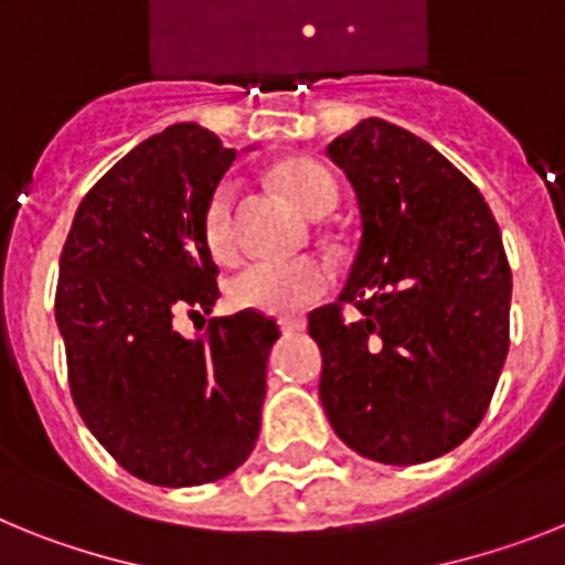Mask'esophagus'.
<instances>
[{
    "label": "esophagus",
    "mask_w": 565,
    "mask_h": 565,
    "mask_svg": "<svg viewBox=\"0 0 565 565\" xmlns=\"http://www.w3.org/2000/svg\"><path fill=\"white\" fill-rule=\"evenodd\" d=\"M278 327H281L284 335H296V332H303V327H307V323H303L301 318H281V321H278Z\"/></svg>",
    "instance_id": "esophagus-1"
}]
</instances>
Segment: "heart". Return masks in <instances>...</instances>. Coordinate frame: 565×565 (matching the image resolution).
Wrapping results in <instances>:
<instances>
[{"mask_svg":"<svg viewBox=\"0 0 565 565\" xmlns=\"http://www.w3.org/2000/svg\"><path fill=\"white\" fill-rule=\"evenodd\" d=\"M276 181L303 213L323 215L335 207L338 184L327 167L312 159H287L276 167ZM235 199L238 184L233 179L218 181L201 213V233L215 262L230 264L238 255L235 235ZM330 267L312 255L284 258V262H253L235 273L227 296L238 310L289 316L316 303L330 289Z\"/></svg>","mask_w":565,"mask_h":565,"instance_id":"b5f03b06","label":"heart"}]
</instances>
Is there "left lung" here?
I'll list each match as a JSON object with an SVG mask.
<instances>
[{
	"label": "left lung",
	"instance_id": "obj_1",
	"mask_svg": "<svg viewBox=\"0 0 565 565\" xmlns=\"http://www.w3.org/2000/svg\"><path fill=\"white\" fill-rule=\"evenodd\" d=\"M327 156L355 190L361 244L338 303L310 312L323 412L377 463L440 458L483 420L509 352L498 222L452 161L398 125L364 119Z\"/></svg>",
	"mask_w": 565,
	"mask_h": 565
}]
</instances>
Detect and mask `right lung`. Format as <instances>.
<instances>
[{
  "mask_svg": "<svg viewBox=\"0 0 565 565\" xmlns=\"http://www.w3.org/2000/svg\"><path fill=\"white\" fill-rule=\"evenodd\" d=\"M235 150L184 121L134 147L73 215L56 323L78 415L121 469L199 487L253 452L278 323L242 310L184 338L173 316L213 310L218 267L201 213Z\"/></svg>",
  "mask_w": 565,
  "mask_h": 565,
  "instance_id": "1",
  "label": "right lung"
}]
</instances>
